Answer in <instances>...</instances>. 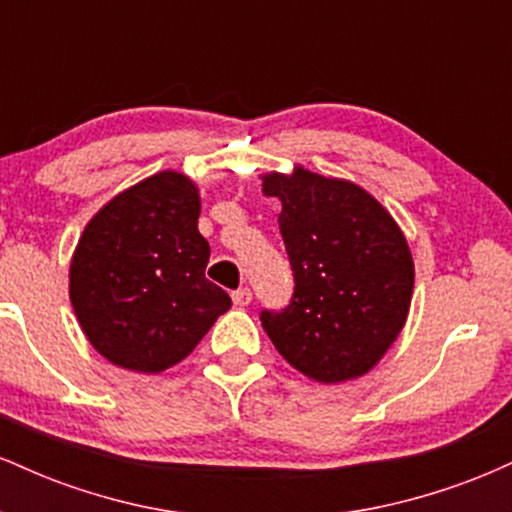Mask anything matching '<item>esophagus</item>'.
<instances>
[{
  "instance_id": "obj_1",
  "label": "esophagus",
  "mask_w": 512,
  "mask_h": 512,
  "mask_svg": "<svg viewBox=\"0 0 512 512\" xmlns=\"http://www.w3.org/2000/svg\"><path fill=\"white\" fill-rule=\"evenodd\" d=\"M231 298H233V303H236V305H248L252 301V291L250 289H238V291L231 293Z\"/></svg>"
}]
</instances>
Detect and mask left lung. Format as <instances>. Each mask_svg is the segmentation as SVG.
I'll list each match as a JSON object with an SVG mask.
<instances>
[{
	"mask_svg": "<svg viewBox=\"0 0 512 512\" xmlns=\"http://www.w3.org/2000/svg\"><path fill=\"white\" fill-rule=\"evenodd\" d=\"M262 192L281 202L279 231L296 281L281 313L262 310L264 332L317 383L361 378L409 315L414 260L402 228L356 182L303 166L262 175Z\"/></svg>",
	"mask_w": 512,
	"mask_h": 512,
	"instance_id": "obj_1",
	"label": "left lung"
}]
</instances>
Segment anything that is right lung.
<instances>
[{"label":"right lung","mask_w":512,"mask_h":512,"mask_svg":"<svg viewBox=\"0 0 512 512\" xmlns=\"http://www.w3.org/2000/svg\"><path fill=\"white\" fill-rule=\"evenodd\" d=\"M199 190L163 170L110 199L86 223L69 267V298L98 354L134 373H161L231 308L204 276Z\"/></svg>","instance_id":"1"}]
</instances>
